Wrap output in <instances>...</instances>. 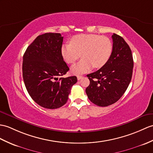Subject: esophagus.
I'll use <instances>...</instances> for the list:
<instances>
[{"instance_id": "34e87169", "label": "esophagus", "mask_w": 153, "mask_h": 153, "mask_svg": "<svg viewBox=\"0 0 153 153\" xmlns=\"http://www.w3.org/2000/svg\"><path fill=\"white\" fill-rule=\"evenodd\" d=\"M77 79L78 80H80V79H81L83 78V76H78L77 77Z\"/></svg>"}]
</instances>
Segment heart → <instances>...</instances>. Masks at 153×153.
I'll use <instances>...</instances> for the list:
<instances>
[{"instance_id": "obj_1", "label": "heart", "mask_w": 153, "mask_h": 153, "mask_svg": "<svg viewBox=\"0 0 153 153\" xmlns=\"http://www.w3.org/2000/svg\"><path fill=\"white\" fill-rule=\"evenodd\" d=\"M113 51V44L107 36L95 34H80L73 36L70 43L62 45V58L68 64H74L81 56L83 59L71 68L74 74H81L93 67L100 68L108 62Z\"/></svg>"}]
</instances>
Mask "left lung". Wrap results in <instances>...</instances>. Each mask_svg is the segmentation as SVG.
I'll return each instance as SVG.
<instances>
[{
  "label": "left lung",
  "mask_w": 153,
  "mask_h": 153,
  "mask_svg": "<svg viewBox=\"0 0 153 153\" xmlns=\"http://www.w3.org/2000/svg\"><path fill=\"white\" fill-rule=\"evenodd\" d=\"M113 51L108 62L97 72L87 76L90 84L86 88L88 99L95 105L106 107L118 101L125 93L132 76V51L125 40L112 35Z\"/></svg>",
  "instance_id": "8db88e82"
}]
</instances>
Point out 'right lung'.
<instances>
[{
    "mask_svg": "<svg viewBox=\"0 0 153 153\" xmlns=\"http://www.w3.org/2000/svg\"><path fill=\"white\" fill-rule=\"evenodd\" d=\"M63 37L60 33H45L33 41L23 58V77L28 94L47 109L62 107L68 101L76 76L61 77L69 70L60 52Z\"/></svg>",
    "mask_w": 153,
    "mask_h": 153,
    "instance_id": "1",
    "label": "right lung"
}]
</instances>
